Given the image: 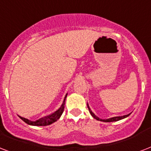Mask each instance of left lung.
Wrapping results in <instances>:
<instances>
[{"label": "left lung", "mask_w": 151, "mask_h": 151, "mask_svg": "<svg viewBox=\"0 0 151 151\" xmlns=\"http://www.w3.org/2000/svg\"><path fill=\"white\" fill-rule=\"evenodd\" d=\"M87 106H88V111H89V112H90L91 116L93 117L94 119H96V120H100V121H103V122H116V121H119V120H120V119H124V118H126V117H127L128 116H130L131 115V113L127 114V115H125V116H115V117H111V118H109V119H100L99 117H97L95 115V114L92 111V110H91V109L89 108V106H88V104H87Z\"/></svg>", "instance_id": "left-lung-1"}]
</instances>
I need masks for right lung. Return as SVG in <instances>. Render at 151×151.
Returning <instances> with one entry per match:
<instances>
[{"label":"right lung","instance_id":"obj_1","mask_svg":"<svg viewBox=\"0 0 151 151\" xmlns=\"http://www.w3.org/2000/svg\"><path fill=\"white\" fill-rule=\"evenodd\" d=\"M67 96V93L65 94V97H64V100H63V102L62 104V105L60 106V108L58 109L57 111H55V112H53L50 115H48L47 116L42 117V118H40V119L35 120V121H32L28 119H26V118H24V117L19 116V118L23 120L24 122H25L26 124H29V125H32V126H47V125H50V124L55 123L58 120V119L60 118V116H62L63 111H64V107H65V98Z\"/></svg>","mask_w":151,"mask_h":151}]
</instances>
